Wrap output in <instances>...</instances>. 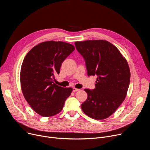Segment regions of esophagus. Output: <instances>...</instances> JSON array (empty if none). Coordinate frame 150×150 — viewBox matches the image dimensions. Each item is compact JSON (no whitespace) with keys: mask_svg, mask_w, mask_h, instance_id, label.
I'll use <instances>...</instances> for the list:
<instances>
[{"mask_svg":"<svg viewBox=\"0 0 150 150\" xmlns=\"http://www.w3.org/2000/svg\"><path fill=\"white\" fill-rule=\"evenodd\" d=\"M79 89H78V88H72V91H74V92H76V91H79Z\"/></svg>","mask_w":150,"mask_h":150,"instance_id":"34e87169","label":"esophagus"}]
</instances>
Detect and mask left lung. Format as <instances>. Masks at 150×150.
I'll return each mask as SVG.
<instances>
[{"label": "left lung", "mask_w": 150, "mask_h": 150, "mask_svg": "<svg viewBox=\"0 0 150 150\" xmlns=\"http://www.w3.org/2000/svg\"><path fill=\"white\" fill-rule=\"evenodd\" d=\"M84 59L88 76L97 75L96 88L85 89L88 97L81 104L85 114L101 120L111 116L124 101L130 83V70L120 51L105 40L75 42Z\"/></svg>", "instance_id": "1"}]
</instances>
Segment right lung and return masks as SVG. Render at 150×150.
I'll list each match as a JSON object with an SVG mask.
<instances>
[{
	"instance_id": "obj_1",
	"label": "right lung",
	"mask_w": 150,
	"mask_h": 150,
	"mask_svg": "<svg viewBox=\"0 0 150 150\" xmlns=\"http://www.w3.org/2000/svg\"><path fill=\"white\" fill-rule=\"evenodd\" d=\"M75 50L67 42L49 41L34 46L25 56L21 69V86L24 96L38 115L43 117L61 112L72 88L56 85L62 62Z\"/></svg>"
}]
</instances>
